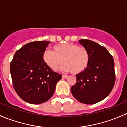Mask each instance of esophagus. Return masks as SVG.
Segmentation results:
<instances>
[{"label": "esophagus", "instance_id": "obj_1", "mask_svg": "<svg viewBox=\"0 0 127 127\" xmlns=\"http://www.w3.org/2000/svg\"><path fill=\"white\" fill-rule=\"evenodd\" d=\"M62 77H63V79H66V78L68 77V76H67V75H63V76H62Z\"/></svg>", "mask_w": 127, "mask_h": 127}]
</instances>
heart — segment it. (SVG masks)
Segmentation results:
<instances>
[{"label":"heart","mask_w":127,"mask_h":127,"mask_svg":"<svg viewBox=\"0 0 127 127\" xmlns=\"http://www.w3.org/2000/svg\"><path fill=\"white\" fill-rule=\"evenodd\" d=\"M53 51H45L42 58L46 64L53 71H57L63 64V70L71 71L74 74L83 72L88 67L90 61L88 51L85 47L71 43L55 45Z\"/></svg>","instance_id":"1"}]
</instances>
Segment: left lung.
Returning a JSON list of instances; mask_svg holds the SVG:
<instances>
[{"mask_svg":"<svg viewBox=\"0 0 127 127\" xmlns=\"http://www.w3.org/2000/svg\"><path fill=\"white\" fill-rule=\"evenodd\" d=\"M79 42L88 51L90 61L86 69L76 75L77 82L71 91L79 102L93 104L106 98L114 87V61L107 50L98 43L87 39Z\"/></svg>","mask_w":127,"mask_h":127,"instance_id":"1","label":"left lung"}]
</instances>
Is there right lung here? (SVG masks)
Returning <instances> with one entry per match:
<instances>
[{"label":"right lung","mask_w":127,"mask_h":127,"mask_svg":"<svg viewBox=\"0 0 127 127\" xmlns=\"http://www.w3.org/2000/svg\"><path fill=\"white\" fill-rule=\"evenodd\" d=\"M49 41L28 43L17 50L10 64L15 92L24 101L42 104L50 99L62 75L53 71L42 58Z\"/></svg>","instance_id":"obj_1"}]
</instances>
